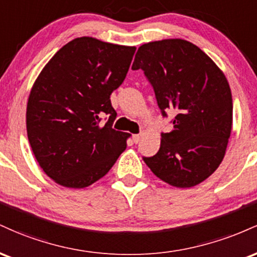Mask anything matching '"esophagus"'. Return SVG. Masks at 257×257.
<instances>
[{"mask_svg":"<svg viewBox=\"0 0 257 257\" xmlns=\"http://www.w3.org/2000/svg\"><path fill=\"white\" fill-rule=\"evenodd\" d=\"M140 140H141V135L140 134H134V135H133V141H134L135 144H138Z\"/></svg>","mask_w":257,"mask_h":257,"instance_id":"obj_1","label":"esophagus"}]
</instances>
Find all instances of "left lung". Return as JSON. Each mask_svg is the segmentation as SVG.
Returning a JSON list of instances; mask_svg holds the SVG:
<instances>
[{
	"label": "left lung",
	"mask_w": 257,
	"mask_h": 257,
	"mask_svg": "<svg viewBox=\"0 0 257 257\" xmlns=\"http://www.w3.org/2000/svg\"><path fill=\"white\" fill-rule=\"evenodd\" d=\"M132 69L145 72L162 114H175L172 132L162 133L159 151L144 162L174 187L203 182L219 168L231 137L233 102L225 73L181 38L140 46Z\"/></svg>",
	"instance_id": "1"
}]
</instances>
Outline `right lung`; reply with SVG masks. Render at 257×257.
<instances>
[{
	"instance_id": "add662e5",
	"label": "right lung",
	"mask_w": 257,
	"mask_h": 257,
	"mask_svg": "<svg viewBox=\"0 0 257 257\" xmlns=\"http://www.w3.org/2000/svg\"><path fill=\"white\" fill-rule=\"evenodd\" d=\"M135 47L93 37L70 41L32 85L26 131L43 172L64 187L84 188L105 176L131 134L112 129L110 95L124 81ZM108 122L101 127L99 117Z\"/></svg>"
}]
</instances>
